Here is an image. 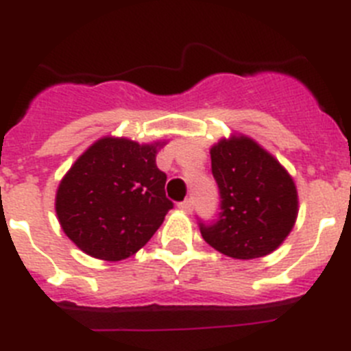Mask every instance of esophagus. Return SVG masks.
Returning a JSON list of instances; mask_svg holds the SVG:
<instances>
[{"label":"esophagus","instance_id":"1","mask_svg":"<svg viewBox=\"0 0 351 351\" xmlns=\"http://www.w3.org/2000/svg\"><path fill=\"white\" fill-rule=\"evenodd\" d=\"M179 209H182L184 213H191V209H193V198H186V200H182V202L179 204Z\"/></svg>","mask_w":351,"mask_h":351}]
</instances>
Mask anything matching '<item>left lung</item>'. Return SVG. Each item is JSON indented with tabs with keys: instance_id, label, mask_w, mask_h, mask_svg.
Returning a JSON list of instances; mask_svg holds the SVG:
<instances>
[{
	"instance_id": "1",
	"label": "left lung",
	"mask_w": 351,
	"mask_h": 351,
	"mask_svg": "<svg viewBox=\"0 0 351 351\" xmlns=\"http://www.w3.org/2000/svg\"><path fill=\"white\" fill-rule=\"evenodd\" d=\"M219 213L198 218L204 241L232 258L269 255L283 243L297 218V190L287 170L247 137L210 149Z\"/></svg>"
}]
</instances>
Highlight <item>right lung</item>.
<instances>
[{
	"label": "right lung",
	"instance_id": "obj_1",
	"mask_svg": "<svg viewBox=\"0 0 351 351\" xmlns=\"http://www.w3.org/2000/svg\"><path fill=\"white\" fill-rule=\"evenodd\" d=\"M156 145L105 137L73 163L56 195L64 234L95 258L117 262L137 253L173 207Z\"/></svg>",
	"mask_w": 351,
	"mask_h": 351
}]
</instances>
